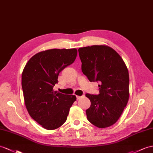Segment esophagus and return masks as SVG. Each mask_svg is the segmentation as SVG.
Segmentation results:
<instances>
[{
  "mask_svg": "<svg viewBox=\"0 0 153 153\" xmlns=\"http://www.w3.org/2000/svg\"><path fill=\"white\" fill-rule=\"evenodd\" d=\"M83 97V96H76V97H77V100H79V99H81V97Z\"/></svg>",
  "mask_w": 153,
  "mask_h": 153,
  "instance_id": "34e87169",
  "label": "esophagus"
}]
</instances>
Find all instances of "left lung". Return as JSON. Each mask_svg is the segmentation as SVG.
<instances>
[{"mask_svg": "<svg viewBox=\"0 0 153 153\" xmlns=\"http://www.w3.org/2000/svg\"><path fill=\"white\" fill-rule=\"evenodd\" d=\"M81 70L90 81H99L98 95L86 94L91 102L86 111L88 120L103 128L114 125L122 114L129 98V75L119 53L106 45L78 49Z\"/></svg>", "mask_w": 153, "mask_h": 153, "instance_id": "8db88e82", "label": "left lung"}]
</instances>
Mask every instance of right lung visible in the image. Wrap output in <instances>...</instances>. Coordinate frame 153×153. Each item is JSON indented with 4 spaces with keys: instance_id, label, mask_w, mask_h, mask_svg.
Masks as SVG:
<instances>
[{
    "instance_id": "right-lung-1",
    "label": "right lung",
    "mask_w": 153,
    "mask_h": 153,
    "mask_svg": "<svg viewBox=\"0 0 153 153\" xmlns=\"http://www.w3.org/2000/svg\"><path fill=\"white\" fill-rule=\"evenodd\" d=\"M76 48L50 49L35 54L22 73L25 103L30 116L47 130L61 127L76 97L54 91L59 74L72 64Z\"/></svg>"
}]
</instances>
